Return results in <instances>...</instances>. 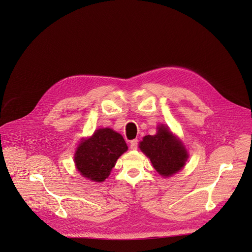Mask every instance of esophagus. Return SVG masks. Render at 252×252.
Listing matches in <instances>:
<instances>
[{
    "mask_svg": "<svg viewBox=\"0 0 252 252\" xmlns=\"http://www.w3.org/2000/svg\"><path fill=\"white\" fill-rule=\"evenodd\" d=\"M137 148H138V140L137 139L131 140L130 145H129V149L130 150H137Z\"/></svg>",
    "mask_w": 252,
    "mask_h": 252,
    "instance_id": "34e87169",
    "label": "esophagus"
}]
</instances>
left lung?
Listing matches in <instances>:
<instances>
[{"mask_svg": "<svg viewBox=\"0 0 252 252\" xmlns=\"http://www.w3.org/2000/svg\"><path fill=\"white\" fill-rule=\"evenodd\" d=\"M139 147L162 177L177 174L186 164L189 157L183 142L163 125L157 126L155 135L145 136Z\"/></svg>", "mask_w": 252, "mask_h": 252, "instance_id": "left-lung-1", "label": "left lung"}]
</instances>
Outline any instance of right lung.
I'll use <instances>...</instances> for the list:
<instances>
[{
	"label": "right lung",
	"instance_id": "obj_1",
	"mask_svg": "<svg viewBox=\"0 0 252 252\" xmlns=\"http://www.w3.org/2000/svg\"><path fill=\"white\" fill-rule=\"evenodd\" d=\"M126 150V143L121 134L109 127L99 128L79 143L74 163L78 173L87 180L101 183L109 177L118 157Z\"/></svg>",
	"mask_w": 252,
	"mask_h": 252
}]
</instances>
